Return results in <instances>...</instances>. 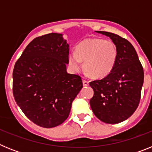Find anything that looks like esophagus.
Instances as JSON below:
<instances>
[{"instance_id": "1", "label": "esophagus", "mask_w": 152, "mask_h": 152, "mask_svg": "<svg viewBox=\"0 0 152 152\" xmlns=\"http://www.w3.org/2000/svg\"><path fill=\"white\" fill-rule=\"evenodd\" d=\"M83 85H84V87H86V86H88L89 85V82H88V80H83Z\"/></svg>"}]
</instances>
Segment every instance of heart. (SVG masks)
I'll use <instances>...</instances> for the list:
<instances>
[{"mask_svg": "<svg viewBox=\"0 0 152 152\" xmlns=\"http://www.w3.org/2000/svg\"><path fill=\"white\" fill-rule=\"evenodd\" d=\"M117 55V47L111 40L87 39L77 45L75 53L68 57V62L74 71L78 72L82 68L83 61L85 72L91 77L100 78L110 73Z\"/></svg>", "mask_w": 152, "mask_h": 152, "instance_id": "b5f03b06", "label": "heart"}]
</instances>
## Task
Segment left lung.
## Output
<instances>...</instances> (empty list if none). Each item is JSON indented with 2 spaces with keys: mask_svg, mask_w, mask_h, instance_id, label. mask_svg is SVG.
I'll list each match as a JSON object with an SVG mask.
<instances>
[{
  "mask_svg": "<svg viewBox=\"0 0 152 152\" xmlns=\"http://www.w3.org/2000/svg\"><path fill=\"white\" fill-rule=\"evenodd\" d=\"M109 36L117 47V59L107 76L90 82L94 96L90 100L93 113L102 122L116 124L134 113L139 106L144 81L143 67L129 42L109 32L96 31Z\"/></svg>",
  "mask_w": 152,
  "mask_h": 152,
  "instance_id": "obj_1",
  "label": "left lung"
}]
</instances>
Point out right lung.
I'll return each instance as SVG.
<instances>
[{"label":"right lung","mask_w":152,"mask_h":152,"mask_svg":"<svg viewBox=\"0 0 152 152\" xmlns=\"http://www.w3.org/2000/svg\"><path fill=\"white\" fill-rule=\"evenodd\" d=\"M62 35L35 38L24 49L13 71V94L26 117L52 128L68 117L72 101L83 88L81 77L68 74L69 48Z\"/></svg>","instance_id":"add662e5"}]
</instances>
